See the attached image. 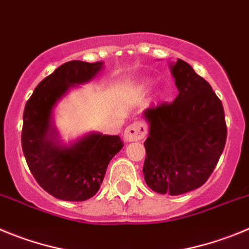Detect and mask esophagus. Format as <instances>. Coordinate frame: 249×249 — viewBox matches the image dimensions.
Returning <instances> with one entry per match:
<instances>
[{
  "instance_id": "34e87169",
  "label": "esophagus",
  "mask_w": 249,
  "mask_h": 249,
  "mask_svg": "<svg viewBox=\"0 0 249 249\" xmlns=\"http://www.w3.org/2000/svg\"><path fill=\"white\" fill-rule=\"evenodd\" d=\"M147 133V125L144 122H134L125 129L124 139L125 141H139L144 139Z\"/></svg>"
}]
</instances>
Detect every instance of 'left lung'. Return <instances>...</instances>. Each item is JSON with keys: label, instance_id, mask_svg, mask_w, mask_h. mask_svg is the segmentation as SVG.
I'll list each match as a JSON object with an SVG mask.
<instances>
[{"label": "left lung", "instance_id": "obj_1", "mask_svg": "<svg viewBox=\"0 0 249 249\" xmlns=\"http://www.w3.org/2000/svg\"><path fill=\"white\" fill-rule=\"evenodd\" d=\"M171 71L176 99L144 111L150 130L142 172L152 191L178 196L211 176L225 149L227 126L222 102L189 63L178 59Z\"/></svg>", "mask_w": 249, "mask_h": 249}]
</instances>
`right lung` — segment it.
<instances>
[{
	"label": "right lung",
	"instance_id": "add662e5",
	"mask_svg": "<svg viewBox=\"0 0 249 249\" xmlns=\"http://www.w3.org/2000/svg\"><path fill=\"white\" fill-rule=\"evenodd\" d=\"M103 62L71 60L44 78L23 113L22 149L31 172L44 191L63 201H86L97 194L111 159L124 142L118 135L87 134L63 146L52 125L58 100L73 86L93 79Z\"/></svg>",
	"mask_w": 249,
	"mask_h": 249
}]
</instances>
